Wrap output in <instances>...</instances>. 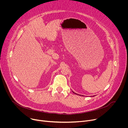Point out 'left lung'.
I'll return each mask as SVG.
<instances>
[{"mask_svg": "<svg viewBox=\"0 0 128 128\" xmlns=\"http://www.w3.org/2000/svg\"><path fill=\"white\" fill-rule=\"evenodd\" d=\"M72 92H73V93H74V94H77V95H78V94H77V93H75V92H73V91H72ZM79 96H81V95H79Z\"/></svg>", "mask_w": 128, "mask_h": 128, "instance_id": "8db88e82", "label": "left lung"}]
</instances>
